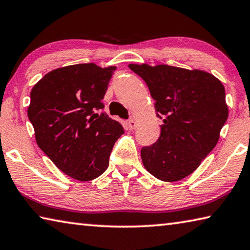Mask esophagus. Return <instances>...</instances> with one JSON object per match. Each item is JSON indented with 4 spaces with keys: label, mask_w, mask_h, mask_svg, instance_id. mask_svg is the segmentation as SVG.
I'll return each instance as SVG.
<instances>
[{
    "label": "esophagus",
    "mask_w": 250,
    "mask_h": 250,
    "mask_svg": "<svg viewBox=\"0 0 250 250\" xmlns=\"http://www.w3.org/2000/svg\"><path fill=\"white\" fill-rule=\"evenodd\" d=\"M137 125H138V124H137V121H135L134 119H130V120L128 121V128H129L130 130L135 129V128H137Z\"/></svg>",
    "instance_id": "34e87169"
}]
</instances>
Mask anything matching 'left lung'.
<instances>
[{
	"mask_svg": "<svg viewBox=\"0 0 250 250\" xmlns=\"http://www.w3.org/2000/svg\"><path fill=\"white\" fill-rule=\"evenodd\" d=\"M155 100L163 119L158 141L141 149L143 167L164 182L180 181L196 170L217 145L228 118L225 88L207 71L129 64Z\"/></svg>",
	"mask_w": 250,
	"mask_h": 250,
	"instance_id": "obj_1",
	"label": "left lung"
}]
</instances>
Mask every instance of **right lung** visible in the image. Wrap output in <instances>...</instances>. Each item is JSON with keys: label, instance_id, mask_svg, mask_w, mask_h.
Wrapping results in <instances>:
<instances>
[{"label": "right lung", "instance_id": "add662e5", "mask_svg": "<svg viewBox=\"0 0 250 250\" xmlns=\"http://www.w3.org/2000/svg\"><path fill=\"white\" fill-rule=\"evenodd\" d=\"M116 66L70 65L54 69L34 84L27 116L41 150L66 175L91 181L109 166L124 128L99 115Z\"/></svg>", "mask_w": 250, "mask_h": 250}]
</instances>
